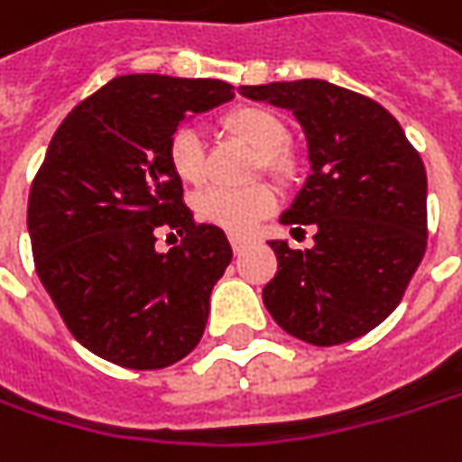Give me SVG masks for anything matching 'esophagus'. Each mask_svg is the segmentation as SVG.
<instances>
[{
  "label": "esophagus",
  "instance_id": "obj_1",
  "mask_svg": "<svg viewBox=\"0 0 462 462\" xmlns=\"http://www.w3.org/2000/svg\"><path fill=\"white\" fill-rule=\"evenodd\" d=\"M228 242H231V249H234V254H239L244 246H246V239H242V236H231Z\"/></svg>",
  "mask_w": 462,
  "mask_h": 462
}]
</instances>
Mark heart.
<instances>
[{"mask_svg": "<svg viewBox=\"0 0 462 462\" xmlns=\"http://www.w3.org/2000/svg\"><path fill=\"white\" fill-rule=\"evenodd\" d=\"M223 129L234 137H242L249 145L257 148L254 169L270 173L278 181H291L299 171L296 152L286 145L289 127L281 114L270 111L265 106H242L223 116ZM166 161L171 171L184 184H202L208 179V145L199 129L192 125H181L171 132L166 143ZM273 189L265 181L246 184V187H226L216 184L199 192L195 199L197 216L223 231L246 234L260 218L273 210Z\"/></svg>", "mask_w": 462, "mask_h": 462, "instance_id": "obj_1", "label": "heart"}]
</instances>
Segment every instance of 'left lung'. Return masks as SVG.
<instances>
[{
    "instance_id": "8db88e82",
    "label": "left lung",
    "mask_w": 462,
    "mask_h": 462,
    "mask_svg": "<svg viewBox=\"0 0 462 462\" xmlns=\"http://www.w3.org/2000/svg\"><path fill=\"white\" fill-rule=\"evenodd\" d=\"M246 98L296 114L311 176L283 216L314 226L301 252L270 242L278 273L263 289L273 319L311 346H340L395 310L427 252V169L395 116L325 80L242 85Z\"/></svg>"
}]
</instances>
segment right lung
<instances>
[{"label": "right lung", "mask_w": 462, "mask_h": 462, "mask_svg": "<svg viewBox=\"0 0 462 462\" xmlns=\"http://www.w3.org/2000/svg\"><path fill=\"white\" fill-rule=\"evenodd\" d=\"M231 98L223 80L114 78L67 114L35 173V273L67 330L116 366H171L202 337L231 244L192 218L166 143L189 114ZM158 230L180 244L158 253Z\"/></svg>", "instance_id": "add662e5"}]
</instances>
